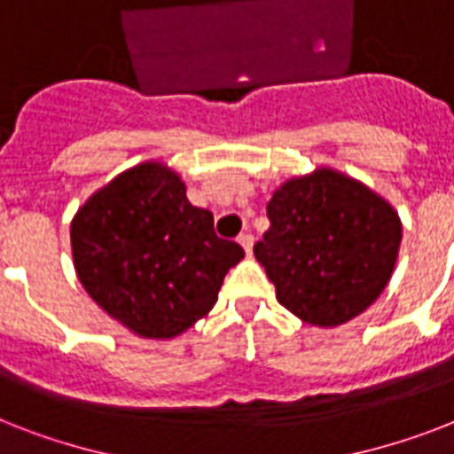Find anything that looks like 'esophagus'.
<instances>
[{
    "mask_svg": "<svg viewBox=\"0 0 454 454\" xmlns=\"http://www.w3.org/2000/svg\"><path fill=\"white\" fill-rule=\"evenodd\" d=\"M238 242H240V247L245 249V254H252V245H254V238H252V235L242 233L240 238H238Z\"/></svg>",
    "mask_w": 454,
    "mask_h": 454,
    "instance_id": "34e87169",
    "label": "esophagus"
}]
</instances>
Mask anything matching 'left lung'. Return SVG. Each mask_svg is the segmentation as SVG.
<instances>
[{"label": "left lung", "mask_w": 454, "mask_h": 454, "mask_svg": "<svg viewBox=\"0 0 454 454\" xmlns=\"http://www.w3.org/2000/svg\"><path fill=\"white\" fill-rule=\"evenodd\" d=\"M270 228L254 245L276 297L299 320L337 327L387 290L403 223L387 198L334 167L290 176L269 202Z\"/></svg>", "instance_id": "1"}]
</instances>
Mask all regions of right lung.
Here are the masks:
<instances>
[{
  "mask_svg": "<svg viewBox=\"0 0 454 454\" xmlns=\"http://www.w3.org/2000/svg\"><path fill=\"white\" fill-rule=\"evenodd\" d=\"M77 280L113 320L141 339H174L205 317L223 278L245 259L192 207L176 169L145 160L91 192L70 221Z\"/></svg>",
  "mask_w": 454,
  "mask_h": 454,
  "instance_id": "add662e5",
  "label": "right lung"
}]
</instances>
